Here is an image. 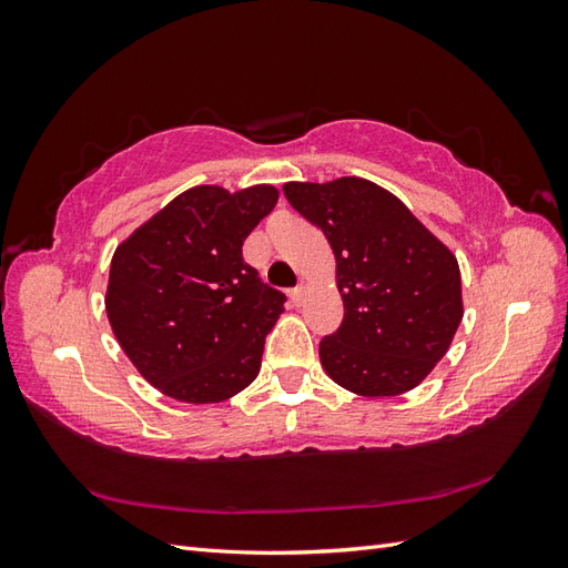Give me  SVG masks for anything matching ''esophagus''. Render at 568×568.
I'll return each instance as SVG.
<instances>
[{
  "label": "esophagus",
  "instance_id": "1",
  "mask_svg": "<svg viewBox=\"0 0 568 568\" xmlns=\"http://www.w3.org/2000/svg\"><path fill=\"white\" fill-rule=\"evenodd\" d=\"M305 294H307V284H305V282H301L298 286L291 288V301L301 305V303H303V298H305Z\"/></svg>",
  "mask_w": 568,
  "mask_h": 568
}]
</instances>
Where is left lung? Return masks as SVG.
Segmentation results:
<instances>
[{
    "label": "left lung",
    "mask_w": 568,
    "mask_h": 568,
    "mask_svg": "<svg viewBox=\"0 0 568 568\" xmlns=\"http://www.w3.org/2000/svg\"><path fill=\"white\" fill-rule=\"evenodd\" d=\"M284 196L324 232L336 257L346 313L320 341L324 372L367 398L419 386L464 315L457 257L369 180L286 182Z\"/></svg>",
    "instance_id": "8db88e82"
}]
</instances>
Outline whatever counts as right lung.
Wrapping results in <instances>:
<instances>
[{"label":"right lung","instance_id":"right-lung-1","mask_svg":"<svg viewBox=\"0 0 568 568\" xmlns=\"http://www.w3.org/2000/svg\"><path fill=\"white\" fill-rule=\"evenodd\" d=\"M255 184L230 194L186 189L113 253L106 315L144 379L182 403H220L261 372L265 336L286 296L267 286L242 246L277 203Z\"/></svg>","mask_w":568,"mask_h":568}]
</instances>
